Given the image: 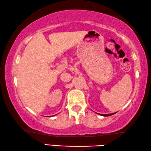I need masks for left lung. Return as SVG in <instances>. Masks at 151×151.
<instances>
[{"label": "left lung", "mask_w": 151, "mask_h": 151, "mask_svg": "<svg viewBox=\"0 0 151 151\" xmlns=\"http://www.w3.org/2000/svg\"><path fill=\"white\" fill-rule=\"evenodd\" d=\"M115 114V112H114V113H111V114H101V116H111V115H112V114Z\"/></svg>", "instance_id": "left-lung-1"}]
</instances>
